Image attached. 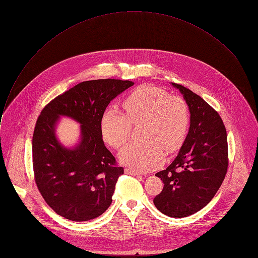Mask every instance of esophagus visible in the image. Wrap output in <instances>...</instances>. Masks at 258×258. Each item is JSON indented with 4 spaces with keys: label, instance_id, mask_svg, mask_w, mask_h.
<instances>
[{
    "label": "esophagus",
    "instance_id": "1",
    "mask_svg": "<svg viewBox=\"0 0 258 258\" xmlns=\"http://www.w3.org/2000/svg\"><path fill=\"white\" fill-rule=\"evenodd\" d=\"M125 172L127 174H132V175H140V173L137 170H134V169H131V168H125Z\"/></svg>",
    "mask_w": 258,
    "mask_h": 258
}]
</instances>
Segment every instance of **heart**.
<instances>
[{
	"instance_id": "1",
	"label": "heart",
	"mask_w": 258,
	"mask_h": 258,
	"mask_svg": "<svg viewBox=\"0 0 258 258\" xmlns=\"http://www.w3.org/2000/svg\"><path fill=\"white\" fill-rule=\"evenodd\" d=\"M124 114L116 109H108L101 118L104 141L119 149L130 140L133 125L143 124L141 139L120 151L122 163L137 169L150 170L157 167L167 153L177 151L185 142L191 122L187 101L170 95L154 86H141L123 101Z\"/></svg>"
}]
</instances>
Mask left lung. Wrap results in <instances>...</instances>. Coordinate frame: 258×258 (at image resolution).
<instances>
[{
    "label": "left lung",
    "mask_w": 258,
    "mask_h": 258,
    "mask_svg": "<svg viewBox=\"0 0 258 258\" xmlns=\"http://www.w3.org/2000/svg\"><path fill=\"white\" fill-rule=\"evenodd\" d=\"M187 101L191 124L175 159L156 173L164 186L156 208L170 217H186L206 206L225 179L229 166L227 131L216 110L188 88L172 83Z\"/></svg>",
    "instance_id": "left-lung-1"
}]
</instances>
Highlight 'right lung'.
I'll use <instances>...</instances> for the list:
<instances>
[{"mask_svg": "<svg viewBox=\"0 0 258 258\" xmlns=\"http://www.w3.org/2000/svg\"><path fill=\"white\" fill-rule=\"evenodd\" d=\"M134 83L121 80L83 82L49 102L36 120L32 136L35 185L46 203L73 222L100 216L112 202L123 168L104 144L101 118L106 107ZM66 115L82 123V141L66 150L54 137V123Z\"/></svg>", "mask_w": 258, "mask_h": 258, "instance_id": "1", "label": "right lung"}]
</instances>
